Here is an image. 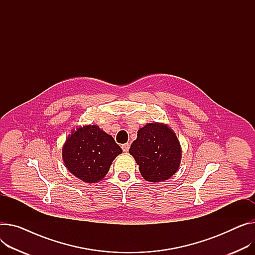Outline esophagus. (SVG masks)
<instances>
[{
	"label": "esophagus",
	"mask_w": 255,
	"mask_h": 255,
	"mask_svg": "<svg viewBox=\"0 0 255 255\" xmlns=\"http://www.w3.org/2000/svg\"><path fill=\"white\" fill-rule=\"evenodd\" d=\"M122 148H123V150H124L125 152H128V149H129V144H124V145L122 146Z\"/></svg>",
	"instance_id": "1"
}]
</instances>
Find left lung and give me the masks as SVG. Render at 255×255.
Wrapping results in <instances>:
<instances>
[{"label": "left lung", "mask_w": 255, "mask_h": 255, "mask_svg": "<svg viewBox=\"0 0 255 255\" xmlns=\"http://www.w3.org/2000/svg\"><path fill=\"white\" fill-rule=\"evenodd\" d=\"M129 154L133 156L143 178L149 182L169 179L181 161V146L174 132L165 125L148 124L138 130Z\"/></svg>", "instance_id": "1"}]
</instances>
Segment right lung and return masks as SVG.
<instances>
[{
	"mask_svg": "<svg viewBox=\"0 0 255 255\" xmlns=\"http://www.w3.org/2000/svg\"><path fill=\"white\" fill-rule=\"evenodd\" d=\"M122 152L110 134L97 126H87L68 136L62 156L65 166L75 177L96 183L105 177L111 162Z\"/></svg>",
	"mask_w": 255,
	"mask_h": 255,
	"instance_id": "right-lung-1",
	"label": "right lung"
}]
</instances>
